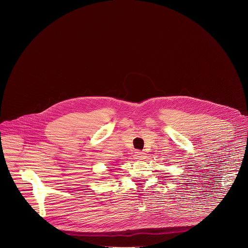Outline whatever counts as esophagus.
<instances>
[{"instance_id":"34e87169","label":"esophagus","mask_w":248,"mask_h":248,"mask_svg":"<svg viewBox=\"0 0 248 248\" xmlns=\"http://www.w3.org/2000/svg\"><path fill=\"white\" fill-rule=\"evenodd\" d=\"M134 156L136 159L138 160H143L146 158V153L144 152H140V151H136L134 154Z\"/></svg>"}]
</instances>
